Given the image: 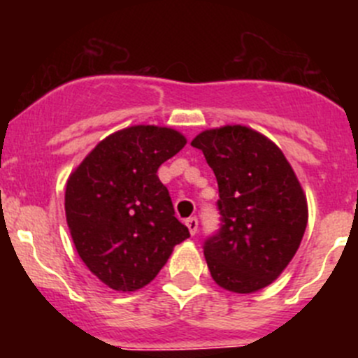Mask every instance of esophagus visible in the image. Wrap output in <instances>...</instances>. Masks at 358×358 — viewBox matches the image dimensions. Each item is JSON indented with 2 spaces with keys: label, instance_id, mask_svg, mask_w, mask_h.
I'll return each instance as SVG.
<instances>
[{
  "label": "esophagus",
  "instance_id": "1",
  "mask_svg": "<svg viewBox=\"0 0 358 358\" xmlns=\"http://www.w3.org/2000/svg\"><path fill=\"white\" fill-rule=\"evenodd\" d=\"M186 226H187V229H189L191 235H194V233L198 231V219L196 217L186 219Z\"/></svg>",
  "mask_w": 358,
  "mask_h": 358
}]
</instances>
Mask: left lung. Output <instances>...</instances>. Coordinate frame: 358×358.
<instances>
[{
    "label": "left lung",
    "mask_w": 358,
    "mask_h": 358,
    "mask_svg": "<svg viewBox=\"0 0 358 358\" xmlns=\"http://www.w3.org/2000/svg\"><path fill=\"white\" fill-rule=\"evenodd\" d=\"M203 153L219 186L221 228L203 243L212 278L250 294L277 280L303 240L308 203L291 164L268 137L243 125L203 130Z\"/></svg>",
    "instance_id": "left-lung-1"
}]
</instances>
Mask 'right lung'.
Returning <instances> with one entry per match:
<instances>
[{"label":"right lung","instance_id":"obj_1","mask_svg":"<svg viewBox=\"0 0 358 358\" xmlns=\"http://www.w3.org/2000/svg\"><path fill=\"white\" fill-rule=\"evenodd\" d=\"M186 137L134 125L97 144L66 184V219L81 261L115 291H137L189 236L157 172Z\"/></svg>","mask_w":358,"mask_h":358}]
</instances>
